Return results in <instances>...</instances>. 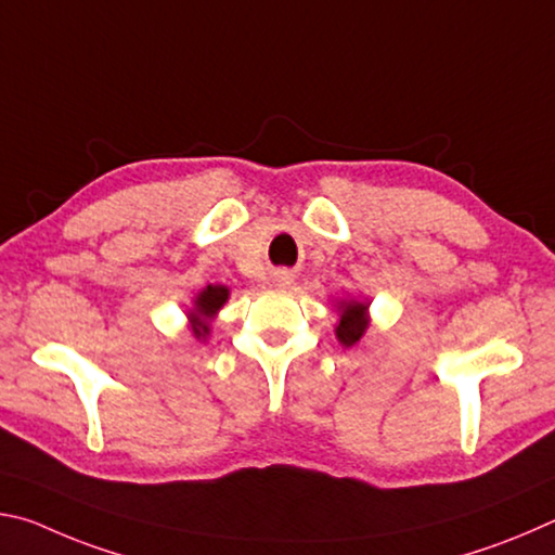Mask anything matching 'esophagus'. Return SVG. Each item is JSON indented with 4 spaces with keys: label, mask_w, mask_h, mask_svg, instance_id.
I'll return each mask as SVG.
<instances>
[{
    "label": "esophagus",
    "mask_w": 555,
    "mask_h": 555,
    "mask_svg": "<svg viewBox=\"0 0 555 555\" xmlns=\"http://www.w3.org/2000/svg\"><path fill=\"white\" fill-rule=\"evenodd\" d=\"M274 284L276 286H288L291 284L288 271H274Z\"/></svg>",
    "instance_id": "obj_1"
}]
</instances>
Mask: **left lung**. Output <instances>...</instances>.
<instances>
[{
  "instance_id": "left-lung-1",
  "label": "left lung",
  "mask_w": 555,
  "mask_h": 555,
  "mask_svg": "<svg viewBox=\"0 0 555 555\" xmlns=\"http://www.w3.org/2000/svg\"><path fill=\"white\" fill-rule=\"evenodd\" d=\"M340 323H337L335 333H337V340L343 345L352 347L360 337L367 331V304H357V300H350V304H343L340 306Z\"/></svg>"
}]
</instances>
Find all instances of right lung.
Listing matches in <instances>:
<instances>
[{
	"label": "right lung",
	"mask_w": 555,
	"mask_h": 555,
	"mask_svg": "<svg viewBox=\"0 0 555 555\" xmlns=\"http://www.w3.org/2000/svg\"><path fill=\"white\" fill-rule=\"evenodd\" d=\"M230 291L224 286H208L203 291V294L198 296V300H195V311L191 313L193 315V333L195 337H205L208 335V318H212L215 313L220 311L224 300H228Z\"/></svg>",
	"instance_id": "add662e5"
}]
</instances>
